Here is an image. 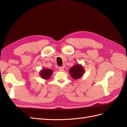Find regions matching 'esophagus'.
I'll list each match as a JSON object with an SVG mask.
<instances>
[{"instance_id": "obj_1", "label": "esophagus", "mask_w": 127, "mask_h": 127, "mask_svg": "<svg viewBox=\"0 0 127 127\" xmlns=\"http://www.w3.org/2000/svg\"><path fill=\"white\" fill-rule=\"evenodd\" d=\"M58 70H59V71H64V68H63V67H59Z\"/></svg>"}]
</instances>
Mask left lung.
I'll use <instances>...</instances> for the list:
<instances>
[{"label":"left lung","instance_id":"left-lung-1","mask_svg":"<svg viewBox=\"0 0 127 127\" xmlns=\"http://www.w3.org/2000/svg\"><path fill=\"white\" fill-rule=\"evenodd\" d=\"M69 74L74 80L79 79L85 72V69L81 64H76L69 70Z\"/></svg>","mask_w":127,"mask_h":127}]
</instances>
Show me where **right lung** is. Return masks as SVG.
<instances>
[{
  "label": "right lung",
  "instance_id": "right-lung-1",
  "mask_svg": "<svg viewBox=\"0 0 127 127\" xmlns=\"http://www.w3.org/2000/svg\"><path fill=\"white\" fill-rule=\"evenodd\" d=\"M53 74V71L50 69H42L39 72V75L42 79L47 80L50 78Z\"/></svg>",
  "mask_w": 127,
  "mask_h": 127
}]
</instances>
